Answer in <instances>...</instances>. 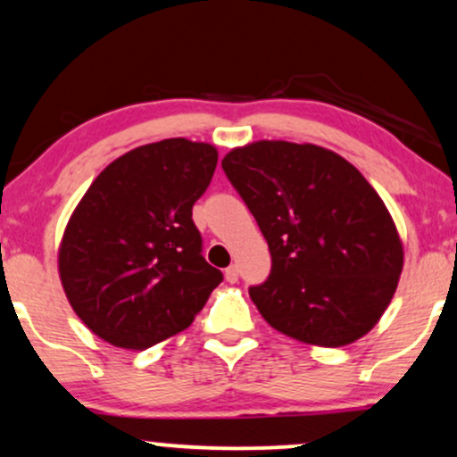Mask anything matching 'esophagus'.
<instances>
[{
  "mask_svg": "<svg viewBox=\"0 0 457 457\" xmlns=\"http://www.w3.org/2000/svg\"><path fill=\"white\" fill-rule=\"evenodd\" d=\"M225 281H228V283H238V268H236V266L225 268Z\"/></svg>",
  "mask_w": 457,
  "mask_h": 457,
  "instance_id": "34e87169",
  "label": "esophagus"
}]
</instances>
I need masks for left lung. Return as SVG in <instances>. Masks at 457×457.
<instances>
[{"instance_id": "1", "label": "left lung", "mask_w": 457, "mask_h": 457, "mask_svg": "<svg viewBox=\"0 0 457 457\" xmlns=\"http://www.w3.org/2000/svg\"><path fill=\"white\" fill-rule=\"evenodd\" d=\"M221 166L270 249V274L249 289L262 317L319 347L370 332L394 298L404 253L360 170L323 146L285 140L234 148Z\"/></svg>"}]
</instances>
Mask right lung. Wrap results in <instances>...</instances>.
Here are the masks:
<instances>
[{
	"instance_id": "right-lung-1",
	"label": "right lung",
	"mask_w": 457,
	"mask_h": 457,
	"mask_svg": "<svg viewBox=\"0 0 457 457\" xmlns=\"http://www.w3.org/2000/svg\"><path fill=\"white\" fill-rule=\"evenodd\" d=\"M217 148L168 138L114 159L71 212L59 277L71 309L120 349H148L191 326L223 274L202 255L191 211Z\"/></svg>"
}]
</instances>
